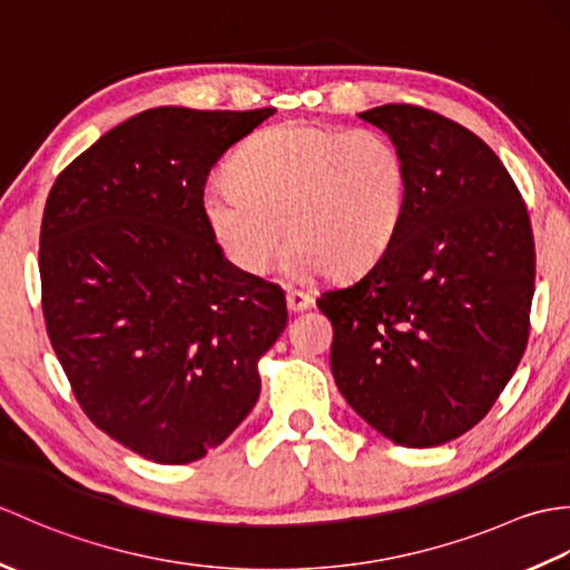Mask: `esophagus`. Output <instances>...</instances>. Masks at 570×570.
Returning <instances> with one entry per match:
<instances>
[{
	"mask_svg": "<svg viewBox=\"0 0 570 570\" xmlns=\"http://www.w3.org/2000/svg\"><path fill=\"white\" fill-rule=\"evenodd\" d=\"M286 306L292 313H301L313 306V298L306 292H298V288H288L286 292Z\"/></svg>",
	"mask_w": 570,
	"mask_h": 570,
	"instance_id": "34e87169",
	"label": "esophagus"
}]
</instances>
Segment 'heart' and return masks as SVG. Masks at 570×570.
I'll use <instances>...</instances> for the list:
<instances>
[{"label": "heart", "instance_id": "heart-1", "mask_svg": "<svg viewBox=\"0 0 570 570\" xmlns=\"http://www.w3.org/2000/svg\"><path fill=\"white\" fill-rule=\"evenodd\" d=\"M205 188L200 213L223 257L264 276L286 242L294 274L350 276L390 247L406 203V164L374 129L282 122L249 139Z\"/></svg>", "mask_w": 570, "mask_h": 570}]
</instances>
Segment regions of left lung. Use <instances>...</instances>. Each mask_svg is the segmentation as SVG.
I'll return each instance as SVG.
<instances>
[{
	"label": "left lung",
	"mask_w": 570,
	"mask_h": 570,
	"mask_svg": "<svg viewBox=\"0 0 570 570\" xmlns=\"http://www.w3.org/2000/svg\"><path fill=\"white\" fill-rule=\"evenodd\" d=\"M406 203L380 259L316 301L345 402L386 439L431 448L482 421L529 341L537 252L527 203L478 135L419 105H382Z\"/></svg>",
	"instance_id": "8db88e82"
}]
</instances>
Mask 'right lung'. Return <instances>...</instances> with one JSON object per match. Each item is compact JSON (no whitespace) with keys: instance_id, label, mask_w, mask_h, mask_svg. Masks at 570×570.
I'll return each instance as SVG.
<instances>
[{"instance_id":"right-lung-1","label":"right lung","mask_w":570,"mask_h":570,"mask_svg":"<svg viewBox=\"0 0 570 570\" xmlns=\"http://www.w3.org/2000/svg\"><path fill=\"white\" fill-rule=\"evenodd\" d=\"M272 115L139 112L48 193L39 269L56 357L85 416L154 463H190L239 426L286 328L282 288L227 264L200 213L210 168Z\"/></svg>"}]
</instances>
